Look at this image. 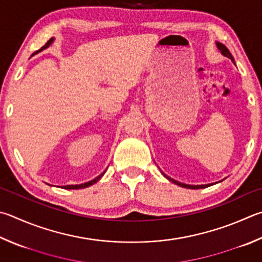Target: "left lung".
<instances>
[{
    "mask_svg": "<svg viewBox=\"0 0 262 262\" xmlns=\"http://www.w3.org/2000/svg\"><path fill=\"white\" fill-rule=\"evenodd\" d=\"M216 46H217V48L220 49V51L222 52L223 55H225L226 57H228V58H230L231 60H234V58H232V56H231V54H230L229 49H228L225 45H222V43H219V42H217ZM165 177H166V175H165ZM166 178H167L169 181H172V182H174L175 184L180 185V187L188 188V189H203V188H207V187H210V185H212V184H204V185H190V184H184V183L178 182V181H175V180L170 179V178H168V177H166Z\"/></svg>",
    "mask_w": 262,
    "mask_h": 262,
    "instance_id": "1",
    "label": "left lung"
}]
</instances>
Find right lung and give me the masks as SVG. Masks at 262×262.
<instances>
[{
  "label": "right lung",
  "instance_id": "add662e5",
  "mask_svg": "<svg viewBox=\"0 0 262 262\" xmlns=\"http://www.w3.org/2000/svg\"><path fill=\"white\" fill-rule=\"evenodd\" d=\"M52 40H54V39H50L48 42H47V43H46L43 47H42L41 49H45V48H47V47H49V45L51 43ZM104 173H105V172H104ZM104 173H102L101 175H98V177H97L96 179H94V180H92V181H89V182H85V183H82V184H77V185H64L63 188H64V189H83V188L90 187V185H93L94 183H96L97 181L103 177V174H104Z\"/></svg>",
  "mask_w": 262,
  "mask_h": 262
}]
</instances>
